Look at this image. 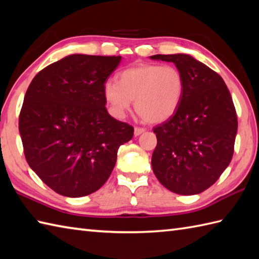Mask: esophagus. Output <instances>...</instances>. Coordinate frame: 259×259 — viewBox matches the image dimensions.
<instances>
[{"mask_svg": "<svg viewBox=\"0 0 259 259\" xmlns=\"http://www.w3.org/2000/svg\"><path fill=\"white\" fill-rule=\"evenodd\" d=\"M143 133H145L144 128H140V126H135V136H139Z\"/></svg>", "mask_w": 259, "mask_h": 259, "instance_id": "esophagus-1", "label": "esophagus"}]
</instances>
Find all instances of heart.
<instances>
[{"label": "heart", "mask_w": 259, "mask_h": 259, "mask_svg": "<svg viewBox=\"0 0 259 259\" xmlns=\"http://www.w3.org/2000/svg\"><path fill=\"white\" fill-rule=\"evenodd\" d=\"M118 78V83L108 80L103 86L106 103L118 118L136 101L137 113L146 122H164L179 109L185 91L183 74L171 65L139 64L123 69Z\"/></svg>", "instance_id": "obj_1"}]
</instances>
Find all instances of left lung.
Listing matches in <instances>:
<instances>
[{
	"label": "left lung",
	"mask_w": 259,
	"mask_h": 259,
	"mask_svg": "<svg viewBox=\"0 0 259 259\" xmlns=\"http://www.w3.org/2000/svg\"><path fill=\"white\" fill-rule=\"evenodd\" d=\"M150 58L174 63L185 79L179 109L153 129V170L174 193L199 194L215 183L234 155L238 120L232 98L219 74L189 55Z\"/></svg>",
	"instance_id": "8db88e82"
}]
</instances>
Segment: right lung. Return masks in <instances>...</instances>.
Segmentation results:
<instances>
[{
	"instance_id": "obj_1",
	"label": "right lung",
	"mask_w": 259,
	"mask_h": 259,
	"mask_svg": "<svg viewBox=\"0 0 259 259\" xmlns=\"http://www.w3.org/2000/svg\"><path fill=\"white\" fill-rule=\"evenodd\" d=\"M121 56L70 55L34 76L24 95L19 131L27 163L56 193L80 197L112 173L134 126L112 118L103 86Z\"/></svg>"
}]
</instances>
